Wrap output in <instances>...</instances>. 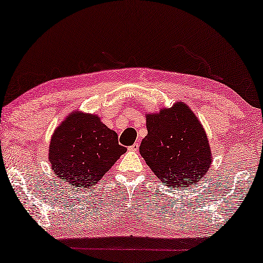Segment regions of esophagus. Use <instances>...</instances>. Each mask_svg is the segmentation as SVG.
<instances>
[{"mask_svg":"<svg viewBox=\"0 0 263 263\" xmlns=\"http://www.w3.org/2000/svg\"><path fill=\"white\" fill-rule=\"evenodd\" d=\"M139 148H140V144L139 143H134L133 145L128 146V150L129 151H133V153H136V151L139 150Z\"/></svg>","mask_w":263,"mask_h":263,"instance_id":"esophagus-1","label":"esophagus"}]
</instances>
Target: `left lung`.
<instances>
[{
  "mask_svg": "<svg viewBox=\"0 0 263 263\" xmlns=\"http://www.w3.org/2000/svg\"><path fill=\"white\" fill-rule=\"evenodd\" d=\"M146 135L140 154L166 186L188 187L205 176L211 164L208 137L199 119L183 103L146 114Z\"/></svg>",
  "mask_w": 263,
  "mask_h": 263,
  "instance_id": "left-lung-1",
  "label": "left lung"
}]
</instances>
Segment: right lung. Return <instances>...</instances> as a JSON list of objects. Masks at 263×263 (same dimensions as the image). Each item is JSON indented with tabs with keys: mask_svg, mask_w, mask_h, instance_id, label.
<instances>
[{
	"mask_svg": "<svg viewBox=\"0 0 263 263\" xmlns=\"http://www.w3.org/2000/svg\"><path fill=\"white\" fill-rule=\"evenodd\" d=\"M127 149L98 115L72 112L55 129L49 144L50 167L59 179L82 188L96 185Z\"/></svg>",
	"mask_w": 263,
	"mask_h": 263,
	"instance_id": "1",
	"label": "right lung"
}]
</instances>
